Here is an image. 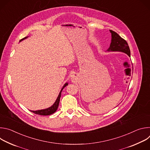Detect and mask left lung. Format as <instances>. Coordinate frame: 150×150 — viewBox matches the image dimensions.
Returning <instances> with one entry per match:
<instances>
[{
    "instance_id": "8db88e82",
    "label": "left lung",
    "mask_w": 150,
    "mask_h": 150,
    "mask_svg": "<svg viewBox=\"0 0 150 150\" xmlns=\"http://www.w3.org/2000/svg\"><path fill=\"white\" fill-rule=\"evenodd\" d=\"M112 34V40L110 47L108 49V52H121L125 53L131 57V52L129 47L126 40L122 38L116 32L110 30Z\"/></svg>"
}]
</instances>
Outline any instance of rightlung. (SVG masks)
<instances>
[{
  "mask_svg": "<svg viewBox=\"0 0 150 150\" xmlns=\"http://www.w3.org/2000/svg\"><path fill=\"white\" fill-rule=\"evenodd\" d=\"M28 37H24V38L21 39L20 40L22 41L24 39H26ZM68 83H66L65 85H63V87H62V90H60V93H59V94L56 100V101L54 102V103L50 107V108H47V109H42V110H36V111H33V110H30L31 112L35 113V114H37V115H42V116H47V115H50L53 113H54L57 109L58 108V106H59V101H60V97H61V93L63 90V89L65 88L67 85H68Z\"/></svg>",
  "mask_w": 150,
  "mask_h": 150,
  "instance_id": "1",
  "label": "right lung"
}]
</instances>
